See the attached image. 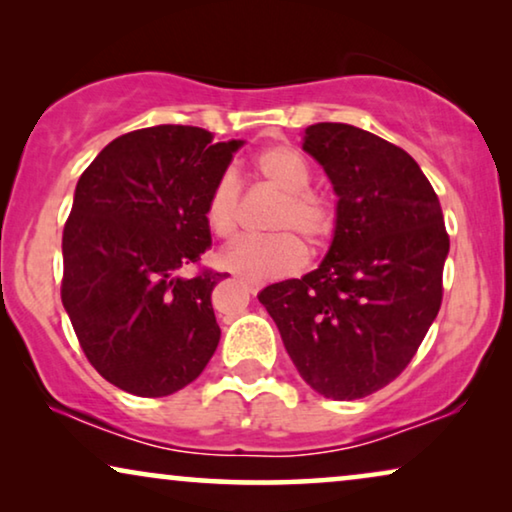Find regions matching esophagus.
<instances>
[{
	"label": "esophagus",
	"instance_id": "1",
	"mask_svg": "<svg viewBox=\"0 0 512 512\" xmlns=\"http://www.w3.org/2000/svg\"><path fill=\"white\" fill-rule=\"evenodd\" d=\"M240 284L251 293V296H256V293L263 289V282H256V279H240Z\"/></svg>",
	"mask_w": 512,
	"mask_h": 512
}]
</instances>
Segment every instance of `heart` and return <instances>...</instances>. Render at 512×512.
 Here are the masks:
<instances>
[{"mask_svg": "<svg viewBox=\"0 0 512 512\" xmlns=\"http://www.w3.org/2000/svg\"><path fill=\"white\" fill-rule=\"evenodd\" d=\"M258 177L282 191L272 228H293L305 240L319 242L331 233L335 209L328 195L310 188L312 170L296 149L275 144L258 151L254 160ZM242 188L235 172L219 174L205 200V221L216 237H233L240 223ZM305 247L291 230L265 237H240L221 251L219 263L249 279H270L296 272L305 263Z\"/></svg>", "mask_w": 512, "mask_h": 512, "instance_id": "1", "label": "heart"}]
</instances>
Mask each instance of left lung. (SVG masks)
Instances as JSON below:
<instances>
[{"instance_id": "left-lung-1", "label": "left lung", "mask_w": 512, "mask_h": 512, "mask_svg": "<svg viewBox=\"0 0 512 512\" xmlns=\"http://www.w3.org/2000/svg\"><path fill=\"white\" fill-rule=\"evenodd\" d=\"M303 151L338 195L317 270L258 300L298 373L321 396L356 401L403 373L443 303L450 235L438 195L401 146L347 123L305 128Z\"/></svg>"}]
</instances>
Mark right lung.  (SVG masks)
Here are the masks:
<instances>
[{"instance_id":"right-lung-1","label":"right lung","mask_w":512,"mask_h":512,"mask_svg":"<svg viewBox=\"0 0 512 512\" xmlns=\"http://www.w3.org/2000/svg\"><path fill=\"white\" fill-rule=\"evenodd\" d=\"M242 142L156 125L104 146L76 184L62 230V305L90 366L128 394L184 389L216 352L221 272H181L212 247L209 188Z\"/></svg>"}]
</instances>
